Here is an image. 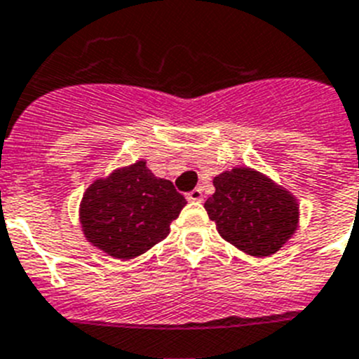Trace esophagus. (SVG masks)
Returning a JSON list of instances; mask_svg holds the SVG:
<instances>
[{
	"label": "esophagus",
	"instance_id": "esophagus-1",
	"mask_svg": "<svg viewBox=\"0 0 359 359\" xmlns=\"http://www.w3.org/2000/svg\"><path fill=\"white\" fill-rule=\"evenodd\" d=\"M186 198H188L189 202H201L202 201V189L201 188H195L191 189V191L186 195Z\"/></svg>",
	"mask_w": 359,
	"mask_h": 359
}]
</instances>
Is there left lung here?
Returning <instances> with one entry per match:
<instances>
[{"label":"left lung","mask_w":359,"mask_h":359,"mask_svg":"<svg viewBox=\"0 0 359 359\" xmlns=\"http://www.w3.org/2000/svg\"><path fill=\"white\" fill-rule=\"evenodd\" d=\"M204 208L224 240L251 257L276 253L298 227V202L282 186L251 168L213 179Z\"/></svg>","instance_id":"obj_1"}]
</instances>
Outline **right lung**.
<instances>
[{"mask_svg": "<svg viewBox=\"0 0 359 359\" xmlns=\"http://www.w3.org/2000/svg\"><path fill=\"white\" fill-rule=\"evenodd\" d=\"M184 205L186 198L170 180L158 179L144 161H137L86 189L79 220L90 244L130 260L166 238Z\"/></svg>", "mask_w": 359, "mask_h": 359, "instance_id": "obj_1", "label": "right lung"}]
</instances>
